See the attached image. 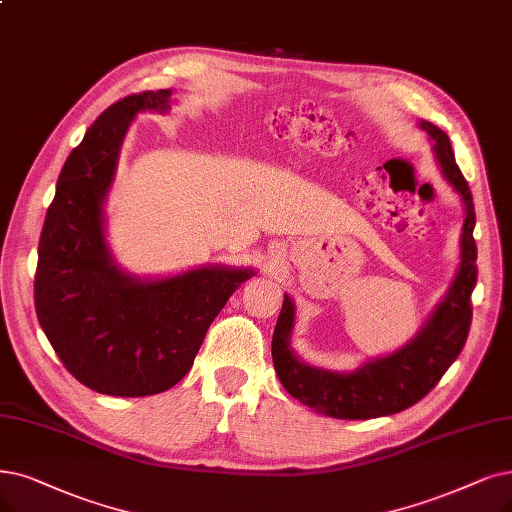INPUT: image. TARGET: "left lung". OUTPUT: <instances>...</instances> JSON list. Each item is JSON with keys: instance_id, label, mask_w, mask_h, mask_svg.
Returning <instances> with one entry per match:
<instances>
[{"instance_id": "8db88e82", "label": "left lung", "mask_w": 512, "mask_h": 512, "mask_svg": "<svg viewBox=\"0 0 512 512\" xmlns=\"http://www.w3.org/2000/svg\"><path fill=\"white\" fill-rule=\"evenodd\" d=\"M420 128L435 142L433 151L441 172L464 203L460 269L433 315L410 342L393 355L367 361L349 374L321 370L294 355L290 344L294 302L285 294L273 332V365L285 391L319 414L342 420H367L407 410L433 391L447 367L458 359L468 338L473 321L470 294L477 283L473 195L458 168L447 134L431 121H420Z\"/></svg>"}]
</instances>
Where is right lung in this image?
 <instances>
[{
	"instance_id": "1",
	"label": "right lung",
	"mask_w": 512,
	"mask_h": 512,
	"mask_svg": "<svg viewBox=\"0 0 512 512\" xmlns=\"http://www.w3.org/2000/svg\"><path fill=\"white\" fill-rule=\"evenodd\" d=\"M172 90L117 100L71 151L39 237L35 313L54 353L88 388L147 397L185 378L210 323L252 269L201 267L142 281L121 271L105 239L119 149L138 111H168Z\"/></svg>"
}]
</instances>
